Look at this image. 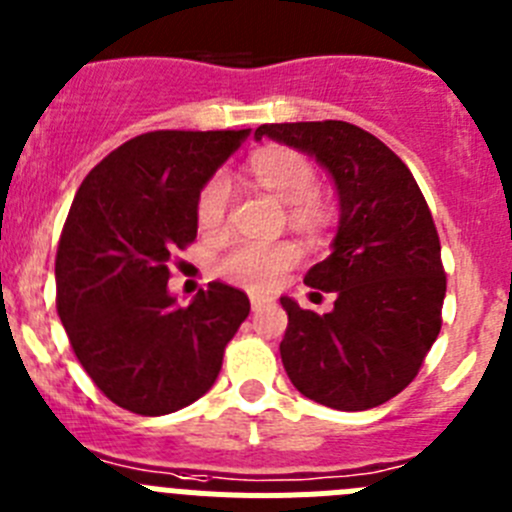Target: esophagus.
<instances>
[{
  "mask_svg": "<svg viewBox=\"0 0 512 512\" xmlns=\"http://www.w3.org/2000/svg\"><path fill=\"white\" fill-rule=\"evenodd\" d=\"M250 303H252V311H262V308H265V306H270V298L255 296V293H252Z\"/></svg>",
  "mask_w": 512,
  "mask_h": 512,
  "instance_id": "34e87169",
  "label": "esophagus"
}]
</instances>
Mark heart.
Listing matches in <instances>:
<instances>
[{"mask_svg": "<svg viewBox=\"0 0 512 512\" xmlns=\"http://www.w3.org/2000/svg\"><path fill=\"white\" fill-rule=\"evenodd\" d=\"M250 173L262 188L273 191L285 204H293V216L298 222L311 224L319 211L316 191H319V173L306 155L288 150V147H267L252 155ZM232 183L227 173H214L204 181L196 196V219L201 229L216 232L227 222ZM301 260L296 242H257L242 239L219 262V273L229 283L245 285L250 290H270L288 275V270Z\"/></svg>", "mask_w": 512, "mask_h": 512, "instance_id": "b5f03b06", "label": "heart"}]
</instances>
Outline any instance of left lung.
<instances>
[{
    "instance_id": "left-lung-1",
    "label": "left lung",
    "mask_w": 512,
    "mask_h": 512,
    "mask_svg": "<svg viewBox=\"0 0 512 512\" xmlns=\"http://www.w3.org/2000/svg\"><path fill=\"white\" fill-rule=\"evenodd\" d=\"M311 153L331 173L342 219L334 250L306 273L334 293V311L316 313L290 298L280 357L296 390L336 411L388 403L421 370L441 331L446 273L434 216L408 165L357 124H262Z\"/></svg>"
}]
</instances>
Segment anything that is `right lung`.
<instances>
[{
  "mask_svg": "<svg viewBox=\"0 0 512 512\" xmlns=\"http://www.w3.org/2000/svg\"><path fill=\"white\" fill-rule=\"evenodd\" d=\"M245 137L137 135L101 160L73 199L55 255V306L86 375L124 411L165 416L201 398L250 313L245 290L219 280L188 306L168 296L176 252L199 229L196 196Z\"/></svg>",
  "mask_w": 512,
  "mask_h": 512,
  "instance_id": "add662e5",
  "label": "right lung"
}]
</instances>
